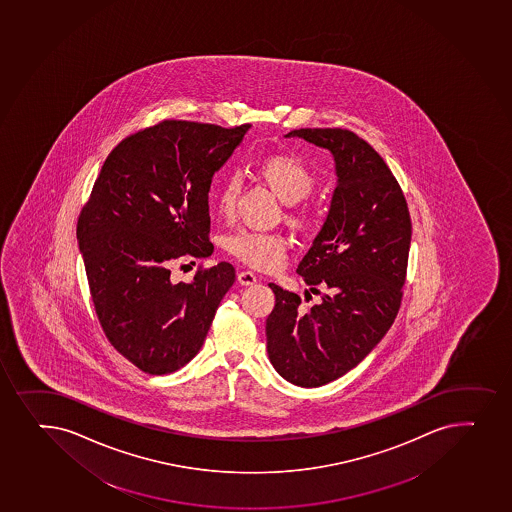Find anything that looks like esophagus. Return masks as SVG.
<instances>
[{"label":"esophagus","mask_w":512,"mask_h":512,"mask_svg":"<svg viewBox=\"0 0 512 512\" xmlns=\"http://www.w3.org/2000/svg\"><path fill=\"white\" fill-rule=\"evenodd\" d=\"M237 279L242 286H252V284L257 282V277H255V274L250 272V270H240L237 274Z\"/></svg>","instance_id":"esophagus-1"}]
</instances>
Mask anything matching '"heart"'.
Segmentation results:
<instances>
[{
    "mask_svg": "<svg viewBox=\"0 0 512 512\" xmlns=\"http://www.w3.org/2000/svg\"><path fill=\"white\" fill-rule=\"evenodd\" d=\"M257 172L284 203H297L308 198L318 184L313 169L301 157L292 154L267 155L257 164ZM238 196L240 181L235 176L225 177L216 191V211L223 218H230ZM287 220L299 230H309L314 225L313 211L309 208L289 209ZM225 247L242 264L270 272L284 264L289 242L277 231L238 230L226 237Z\"/></svg>",
    "mask_w": 512,
    "mask_h": 512,
    "instance_id": "obj_1",
    "label": "heart"
}]
</instances>
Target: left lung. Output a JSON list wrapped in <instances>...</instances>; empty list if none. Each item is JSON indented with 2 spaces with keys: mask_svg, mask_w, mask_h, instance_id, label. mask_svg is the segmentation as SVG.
<instances>
[{
  "mask_svg": "<svg viewBox=\"0 0 512 512\" xmlns=\"http://www.w3.org/2000/svg\"><path fill=\"white\" fill-rule=\"evenodd\" d=\"M291 135L331 150L338 186L297 267L321 303L301 311V297L269 284L275 306L265 335L270 362L287 382L319 387L357 367L394 323L413 225L396 177L357 133L299 128Z\"/></svg>",
  "mask_w": 512,
  "mask_h": 512,
  "instance_id": "left-lung-1",
  "label": "left lung"
}]
</instances>
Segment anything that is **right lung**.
Returning <instances> with one entry per match:
<instances>
[{
  "label": "right lung",
  "mask_w": 512,
  "mask_h": 512,
  "mask_svg": "<svg viewBox=\"0 0 512 512\" xmlns=\"http://www.w3.org/2000/svg\"><path fill=\"white\" fill-rule=\"evenodd\" d=\"M248 128L162 120L128 135L106 157L79 213L99 325L145 374H171L196 357L235 282L228 262L198 265L193 282L177 284L171 265L213 253L209 186Z\"/></svg>",
  "instance_id": "right-lung-1"
}]
</instances>
